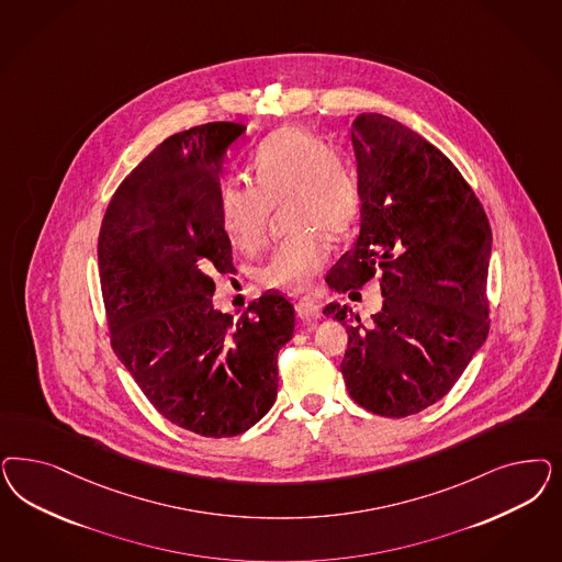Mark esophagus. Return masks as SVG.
I'll use <instances>...</instances> for the list:
<instances>
[{
    "instance_id": "esophagus-1",
    "label": "esophagus",
    "mask_w": 562,
    "mask_h": 562,
    "mask_svg": "<svg viewBox=\"0 0 562 562\" xmlns=\"http://www.w3.org/2000/svg\"><path fill=\"white\" fill-rule=\"evenodd\" d=\"M295 312H297L300 318L310 321V318L321 316V306H318L314 300H310V297H302V300L295 302Z\"/></svg>"
}]
</instances>
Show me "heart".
Wrapping results in <instances>:
<instances>
[{
	"mask_svg": "<svg viewBox=\"0 0 562 562\" xmlns=\"http://www.w3.org/2000/svg\"><path fill=\"white\" fill-rule=\"evenodd\" d=\"M252 183L225 181L218 215L229 241L241 252L258 250L272 211L285 204L291 234L258 271L262 285L308 290L328 262V237L344 236L360 215V173L349 153L302 126H283L256 146Z\"/></svg>",
	"mask_w": 562,
	"mask_h": 562,
	"instance_id": "b5f03b06",
	"label": "heart"
}]
</instances>
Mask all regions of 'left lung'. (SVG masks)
I'll return each mask as SVG.
<instances>
[{"instance_id":"obj_1","label":"left lung","mask_w":562,"mask_h":562,"mask_svg":"<svg viewBox=\"0 0 562 562\" xmlns=\"http://www.w3.org/2000/svg\"><path fill=\"white\" fill-rule=\"evenodd\" d=\"M351 140L362 192L358 241L326 274L330 290L379 277L384 304L347 326L349 397L384 417L414 416L445 397L488 337L492 232L482 202L435 145L381 113H360Z\"/></svg>"}]
</instances>
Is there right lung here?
I'll return each instance as SVG.
<instances>
[{"label": "right lung", "mask_w": 562, "mask_h": 562, "mask_svg": "<svg viewBox=\"0 0 562 562\" xmlns=\"http://www.w3.org/2000/svg\"><path fill=\"white\" fill-rule=\"evenodd\" d=\"M244 130L211 122L169 136L117 186L97 246L115 356L165 419L206 438L241 435L271 409L295 325L279 291L237 321L213 310L211 272L236 269L221 159Z\"/></svg>", "instance_id": "obj_1"}]
</instances>
